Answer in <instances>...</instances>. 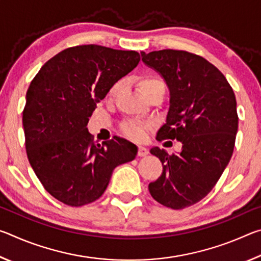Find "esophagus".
I'll return each instance as SVG.
<instances>
[{"label": "esophagus", "instance_id": "obj_1", "mask_svg": "<svg viewBox=\"0 0 261 261\" xmlns=\"http://www.w3.org/2000/svg\"><path fill=\"white\" fill-rule=\"evenodd\" d=\"M148 154V149L144 146H139L138 147V156H145Z\"/></svg>", "mask_w": 261, "mask_h": 261}]
</instances>
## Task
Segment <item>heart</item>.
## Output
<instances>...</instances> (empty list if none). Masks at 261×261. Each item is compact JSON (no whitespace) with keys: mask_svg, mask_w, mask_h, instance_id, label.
Returning a JSON list of instances; mask_svg holds the SVG:
<instances>
[{"mask_svg":"<svg viewBox=\"0 0 261 261\" xmlns=\"http://www.w3.org/2000/svg\"><path fill=\"white\" fill-rule=\"evenodd\" d=\"M160 82H162V81L156 76L145 77L140 81V84H139L140 90L144 93V92L146 91L149 86H152V85H154V84L160 83ZM121 87H122L121 82L115 83L114 85L110 87V90L108 91L107 98L113 99L114 96L116 95L118 92H120ZM149 126H151V124L147 122H143L139 120H131V121H127L125 124L123 125V132H124L127 137H130V138H132V139L140 140V139H143L145 136H146V132H147V129Z\"/></svg>","mask_w":261,"mask_h":261,"instance_id":"heart-1","label":"heart"}]
</instances>
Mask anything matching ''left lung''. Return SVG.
Listing matches in <instances>:
<instances>
[{"label": "left lung", "mask_w": 261, "mask_h": 261, "mask_svg": "<svg viewBox=\"0 0 261 261\" xmlns=\"http://www.w3.org/2000/svg\"><path fill=\"white\" fill-rule=\"evenodd\" d=\"M140 54L169 88V110L156 139L182 143V151L171 155L151 149L163 170L148 190L161 205L182 210L205 198L230 161L238 129L236 98L222 72L204 57L174 49Z\"/></svg>", "instance_id": "8db88e82"}]
</instances>
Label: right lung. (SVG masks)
Listing matches in <instances>:
<instances>
[{
    "label": "right lung",
    "instance_id": "obj_1",
    "mask_svg": "<svg viewBox=\"0 0 261 261\" xmlns=\"http://www.w3.org/2000/svg\"><path fill=\"white\" fill-rule=\"evenodd\" d=\"M139 61L135 50L70 47L31 82L23 110L26 153L46 191L63 204L99 199L115 168L136 158L135 144L120 137L95 144L86 125L96 103Z\"/></svg>",
    "mask_w": 261,
    "mask_h": 261
}]
</instances>
